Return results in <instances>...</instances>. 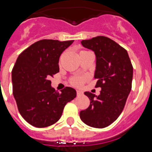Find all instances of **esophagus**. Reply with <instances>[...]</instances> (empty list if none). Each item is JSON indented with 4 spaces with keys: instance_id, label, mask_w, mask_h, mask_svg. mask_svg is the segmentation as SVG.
<instances>
[{
    "instance_id": "obj_1",
    "label": "esophagus",
    "mask_w": 152,
    "mask_h": 152,
    "mask_svg": "<svg viewBox=\"0 0 152 152\" xmlns=\"http://www.w3.org/2000/svg\"><path fill=\"white\" fill-rule=\"evenodd\" d=\"M76 93H77V95H83V91H82L77 90V91H76Z\"/></svg>"
}]
</instances>
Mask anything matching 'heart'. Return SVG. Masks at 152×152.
<instances>
[{
    "label": "heart",
    "instance_id": "1",
    "mask_svg": "<svg viewBox=\"0 0 152 152\" xmlns=\"http://www.w3.org/2000/svg\"><path fill=\"white\" fill-rule=\"evenodd\" d=\"M85 80V78L84 77H82V76H76V77H73V78L71 80V83L72 85L75 86V87H80L83 84V83Z\"/></svg>",
    "mask_w": 152,
    "mask_h": 152
}]
</instances>
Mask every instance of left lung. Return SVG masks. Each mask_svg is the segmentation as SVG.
<instances>
[{
    "instance_id": "obj_1",
    "label": "left lung",
    "mask_w": 152,
    "mask_h": 152,
    "mask_svg": "<svg viewBox=\"0 0 152 152\" xmlns=\"http://www.w3.org/2000/svg\"><path fill=\"white\" fill-rule=\"evenodd\" d=\"M81 44L95 53V87L102 89L99 95L84 92L90 106L80 111V118L87 125L102 129L111 125L122 112L132 89L133 68L127 51L107 37L83 40Z\"/></svg>"
}]
</instances>
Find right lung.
<instances>
[{"label":"right lung","instance_id":"obj_1","mask_svg":"<svg viewBox=\"0 0 152 152\" xmlns=\"http://www.w3.org/2000/svg\"><path fill=\"white\" fill-rule=\"evenodd\" d=\"M72 41L40 40L18 57L12 72V92L23 119L37 128L59 120L67 102L76 96V90L66 88L59 93L49 80L59 72V58Z\"/></svg>","mask_w":152,"mask_h":152}]
</instances>
